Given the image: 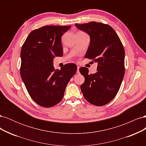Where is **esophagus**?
<instances>
[{
    "label": "esophagus",
    "instance_id": "1",
    "mask_svg": "<svg viewBox=\"0 0 146 146\" xmlns=\"http://www.w3.org/2000/svg\"><path fill=\"white\" fill-rule=\"evenodd\" d=\"M79 68H80V67H79L78 66H77V74L80 73V72H79Z\"/></svg>",
    "mask_w": 146,
    "mask_h": 146
}]
</instances>
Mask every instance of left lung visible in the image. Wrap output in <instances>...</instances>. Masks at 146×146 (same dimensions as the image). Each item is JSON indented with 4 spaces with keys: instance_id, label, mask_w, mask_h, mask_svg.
<instances>
[{
    "instance_id": "1",
    "label": "left lung",
    "mask_w": 146,
    "mask_h": 146,
    "mask_svg": "<svg viewBox=\"0 0 146 146\" xmlns=\"http://www.w3.org/2000/svg\"><path fill=\"white\" fill-rule=\"evenodd\" d=\"M75 25L90 36L85 58L98 63V72L88 74V69L79 70L85 77L80 88L85 99L96 106L109 103L116 96L125 74V51L114 30L107 24L96 22Z\"/></svg>"
}]
</instances>
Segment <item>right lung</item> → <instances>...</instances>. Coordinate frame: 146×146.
Segmentation results:
<instances>
[{"label": "right lung", "mask_w": 146, "mask_h": 146, "mask_svg": "<svg viewBox=\"0 0 146 146\" xmlns=\"http://www.w3.org/2000/svg\"><path fill=\"white\" fill-rule=\"evenodd\" d=\"M71 26L46 25L31 32L21 51L20 73L29 95L48 108L62 100L66 87L77 71L74 63L55 69V56L63 55L61 37Z\"/></svg>", "instance_id": "right-lung-1"}]
</instances>
